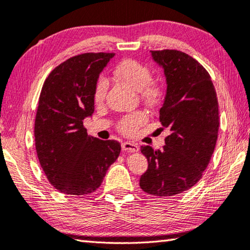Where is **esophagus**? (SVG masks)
Returning a JSON list of instances; mask_svg holds the SVG:
<instances>
[{
	"label": "esophagus",
	"instance_id": "34e87169",
	"mask_svg": "<svg viewBox=\"0 0 250 250\" xmlns=\"http://www.w3.org/2000/svg\"><path fill=\"white\" fill-rule=\"evenodd\" d=\"M122 150L124 151H128V152H138L139 151V146L134 145V143H130V142H122Z\"/></svg>",
	"mask_w": 250,
	"mask_h": 250
}]
</instances>
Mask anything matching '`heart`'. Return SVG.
Instances as JSON below:
<instances>
[{
  "mask_svg": "<svg viewBox=\"0 0 250 250\" xmlns=\"http://www.w3.org/2000/svg\"><path fill=\"white\" fill-rule=\"evenodd\" d=\"M115 75L122 82H125L141 92L147 104H154L158 103L161 96V88L158 83L151 82V71L146 65L135 59H125L116 66ZM108 89V83L104 78H99L94 91V100L100 104L104 99ZM146 121V115L142 111L129 113L119 122V129L122 133L131 134Z\"/></svg>",
  "mask_w": 250,
  "mask_h": 250,
  "instance_id": "b5f03b06",
  "label": "heart"
}]
</instances>
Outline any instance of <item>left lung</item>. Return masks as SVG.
Listing matches in <instances>:
<instances>
[{"label":"left lung","mask_w":250,"mask_h":250,"mask_svg":"<svg viewBox=\"0 0 250 250\" xmlns=\"http://www.w3.org/2000/svg\"><path fill=\"white\" fill-rule=\"evenodd\" d=\"M162 67L167 94L160 121L171 131L162 150L142 146L147 170L140 188L155 196H173L201 180L213 155L218 134V101L209 74L180 50H151Z\"/></svg>","instance_id":"8db88e82"}]
</instances>
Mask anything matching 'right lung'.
<instances>
[{"label": "right lung", "mask_w": 250, "mask_h": 250, "mask_svg": "<svg viewBox=\"0 0 250 250\" xmlns=\"http://www.w3.org/2000/svg\"><path fill=\"white\" fill-rule=\"evenodd\" d=\"M115 54L87 53L57 66L46 78L37 108L35 146L41 167L55 188L87 195L103 183L121 146L87 133L83 120L95 111L99 75Z\"/></svg>", "instance_id": "add662e5"}]
</instances>
